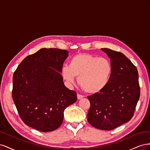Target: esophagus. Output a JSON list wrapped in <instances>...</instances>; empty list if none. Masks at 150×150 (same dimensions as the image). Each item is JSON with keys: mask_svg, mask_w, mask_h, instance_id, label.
<instances>
[{"mask_svg": "<svg viewBox=\"0 0 150 150\" xmlns=\"http://www.w3.org/2000/svg\"><path fill=\"white\" fill-rule=\"evenodd\" d=\"M83 98V95L79 94H77V98H78V99H82Z\"/></svg>", "mask_w": 150, "mask_h": 150, "instance_id": "obj_1", "label": "esophagus"}]
</instances>
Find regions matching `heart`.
Masks as SVG:
<instances>
[{"label":"heart","instance_id":"1","mask_svg":"<svg viewBox=\"0 0 150 150\" xmlns=\"http://www.w3.org/2000/svg\"><path fill=\"white\" fill-rule=\"evenodd\" d=\"M112 71L111 63L108 59L79 53L71 58L69 65L62 66L60 72L67 85L73 84L78 76L79 85L86 93L96 94L106 88Z\"/></svg>","mask_w":150,"mask_h":150}]
</instances>
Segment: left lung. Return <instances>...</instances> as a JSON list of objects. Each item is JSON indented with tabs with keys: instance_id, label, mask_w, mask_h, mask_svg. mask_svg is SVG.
I'll return each mask as SVG.
<instances>
[{
	"instance_id": "1",
	"label": "left lung",
	"mask_w": 150,
	"mask_h": 150,
	"mask_svg": "<svg viewBox=\"0 0 150 150\" xmlns=\"http://www.w3.org/2000/svg\"><path fill=\"white\" fill-rule=\"evenodd\" d=\"M101 50L110 59L112 71L106 88L88 97L91 106L87 117L94 128L111 130L133 116L140 95L138 72L122 53L108 48Z\"/></svg>"
}]
</instances>
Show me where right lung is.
<instances>
[{
	"instance_id": "obj_1",
	"label": "right lung",
	"mask_w": 150,
	"mask_h": 150,
	"mask_svg": "<svg viewBox=\"0 0 150 150\" xmlns=\"http://www.w3.org/2000/svg\"><path fill=\"white\" fill-rule=\"evenodd\" d=\"M68 53L40 49L24 58L13 73V100L21 118L31 128L42 132L57 129L65 109L77 100L76 93L66 87L60 72Z\"/></svg>"
}]
</instances>
